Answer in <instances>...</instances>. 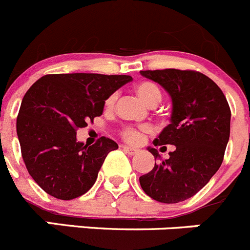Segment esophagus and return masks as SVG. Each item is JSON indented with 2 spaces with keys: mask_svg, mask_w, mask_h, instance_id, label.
<instances>
[{
  "mask_svg": "<svg viewBox=\"0 0 250 250\" xmlns=\"http://www.w3.org/2000/svg\"><path fill=\"white\" fill-rule=\"evenodd\" d=\"M123 150H125L127 154H129V155H136V154L139 153L138 148H133V146H123Z\"/></svg>",
  "mask_w": 250,
  "mask_h": 250,
  "instance_id": "esophagus-1",
  "label": "esophagus"
}]
</instances>
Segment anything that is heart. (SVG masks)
I'll use <instances>...</instances> for the list:
<instances>
[{"mask_svg":"<svg viewBox=\"0 0 250 250\" xmlns=\"http://www.w3.org/2000/svg\"><path fill=\"white\" fill-rule=\"evenodd\" d=\"M134 90H136V93L138 95L139 99L148 106H157L162 101V91L158 87V85H155L151 81H142V83H137ZM116 100H117V93H112L111 96L106 100L107 108H112ZM142 130H146V128H143ZM123 137L129 143H137L141 138V132L134 129V128H125L123 130Z\"/></svg>","mask_w":250,"mask_h":250,"instance_id":"b5f03b06","label":"heart"}]
</instances>
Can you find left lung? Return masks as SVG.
Instances as JSON below:
<instances>
[{
    "label": "left lung",
    "instance_id": "obj_1",
    "mask_svg": "<svg viewBox=\"0 0 250 250\" xmlns=\"http://www.w3.org/2000/svg\"><path fill=\"white\" fill-rule=\"evenodd\" d=\"M141 75L159 83L171 97L170 125L153 143L175 146V150L142 175L139 183L155 201L178 204L199 192L220 169L229 139V106L222 90L201 72L165 69ZM148 150L159 159L157 149Z\"/></svg>",
    "mask_w": 250,
    "mask_h": 250
}]
</instances>
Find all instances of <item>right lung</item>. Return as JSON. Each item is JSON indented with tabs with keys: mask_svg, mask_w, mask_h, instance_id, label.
<instances>
[{
	"mask_svg": "<svg viewBox=\"0 0 250 250\" xmlns=\"http://www.w3.org/2000/svg\"><path fill=\"white\" fill-rule=\"evenodd\" d=\"M128 75L51 74L25 92L17 117V136L29 175L49 195L72 200L95 184L107 154L118 148L101 137L93 146L76 130L104 112V101L129 83Z\"/></svg>",
	"mask_w": 250,
	"mask_h": 250,
	"instance_id": "1",
	"label": "right lung"
}]
</instances>
